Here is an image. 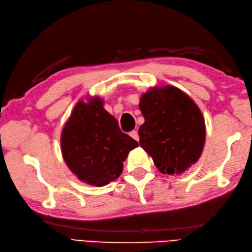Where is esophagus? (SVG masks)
<instances>
[{
	"instance_id": "1",
	"label": "esophagus",
	"mask_w": 252,
	"mask_h": 252,
	"mask_svg": "<svg viewBox=\"0 0 252 252\" xmlns=\"http://www.w3.org/2000/svg\"><path fill=\"white\" fill-rule=\"evenodd\" d=\"M129 135H130L133 140H135V141H138V142H139V140H140V136H139V133H138V131H136V130H132L130 133H129Z\"/></svg>"
}]
</instances>
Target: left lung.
Instances as JSON below:
<instances>
[{
    "mask_svg": "<svg viewBox=\"0 0 252 252\" xmlns=\"http://www.w3.org/2000/svg\"><path fill=\"white\" fill-rule=\"evenodd\" d=\"M145 119L139 129L141 147L159 172L180 174L200 158L206 127L197 105L174 86L154 87L141 96Z\"/></svg>",
    "mask_w": 252,
    "mask_h": 252,
    "instance_id": "1",
    "label": "left lung"
}]
</instances>
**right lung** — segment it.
<instances>
[{"label":"right lung","instance_id":"1","mask_svg":"<svg viewBox=\"0 0 252 252\" xmlns=\"http://www.w3.org/2000/svg\"><path fill=\"white\" fill-rule=\"evenodd\" d=\"M98 96L79 101L61 135L64 161L77 178L101 187L120 177L129 151L139 144L122 132Z\"/></svg>","mask_w":252,"mask_h":252}]
</instances>
